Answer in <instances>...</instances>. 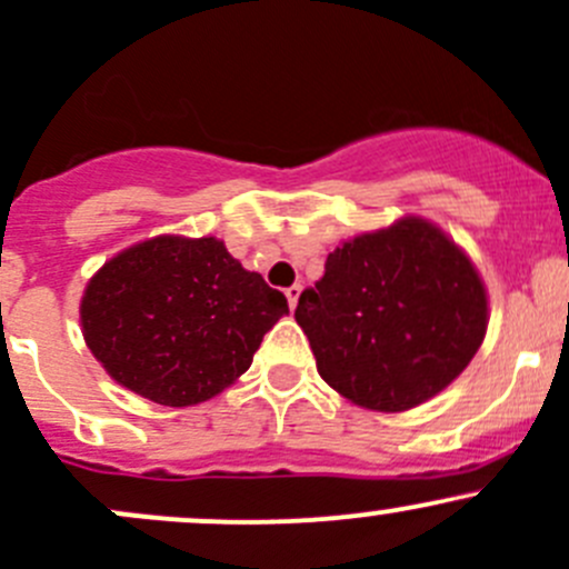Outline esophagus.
I'll list each match as a JSON object with an SVG mask.
<instances>
[{"mask_svg": "<svg viewBox=\"0 0 569 569\" xmlns=\"http://www.w3.org/2000/svg\"><path fill=\"white\" fill-rule=\"evenodd\" d=\"M301 290H303L301 284H292V287H287V290H284V296H287V303H290V309H296V303H298V296H301Z\"/></svg>", "mask_w": 569, "mask_h": 569, "instance_id": "1", "label": "esophagus"}]
</instances>
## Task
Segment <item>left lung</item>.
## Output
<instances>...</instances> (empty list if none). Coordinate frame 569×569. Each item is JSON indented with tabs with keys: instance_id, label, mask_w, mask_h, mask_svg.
I'll use <instances>...</instances> for the list:
<instances>
[{
	"instance_id": "1",
	"label": "left lung",
	"mask_w": 569,
	"mask_h": 569,
	"mask_svg": "<svg viewBox=\"0 0 569 569\" xmlns=\"http://www.w3.org/2000/svg\"><path fill=\"white\" fill-rule=\"evenodd\" d=\"M298 326L318 373L348 401L403 412L446 390L487 331L473 262L423 218L359 234L301 292Z\"/></svg>"
}]
</instances>
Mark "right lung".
Returning <instances> with one entry per match:
<instances>
[{"mask_svg":"<svg viewBox=\"0 0 569 569\" xmlns=\"http://www.w3.org/2000/svg\"><path fill=\"white\" fill-rule=\"evenodd\" d=\"M287 298L216 238H162L104 262L82 296L91 353L127 390L193 407L246 373Z\"/></svg>","mask_w":569,"mask_h":569,"instance_id":"obj_1","label":"right lung"}]
</instances>
